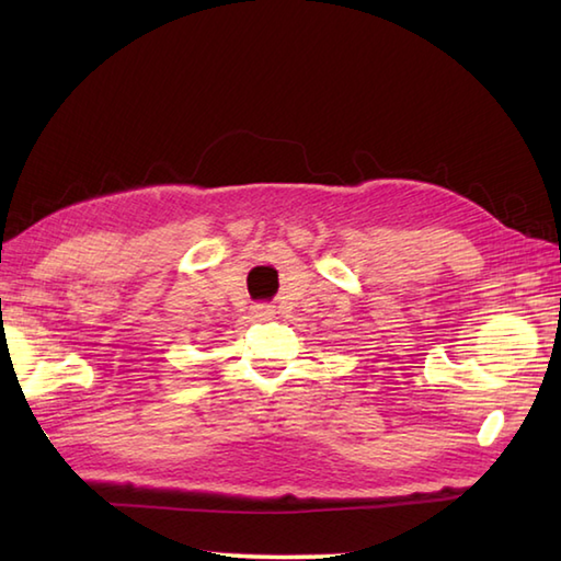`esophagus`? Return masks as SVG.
Listing matches in <instances>:
<instances>
[{"label": "esophagus", "mask_w": 561, "mask_h": 561, "mask_svg": "<svg viewBox=\"0 0 561 561\" xmlns=\"http://www.w3.org/2000/svg\"><path fill=\"white\" fill-rule=\"evenodd\" d=\"M273 314H276V310H273V307L266 302L251 305V317H254L256 322H266V319H273Z\"/></svg>", "instance_id": "1"}]
</instances>
